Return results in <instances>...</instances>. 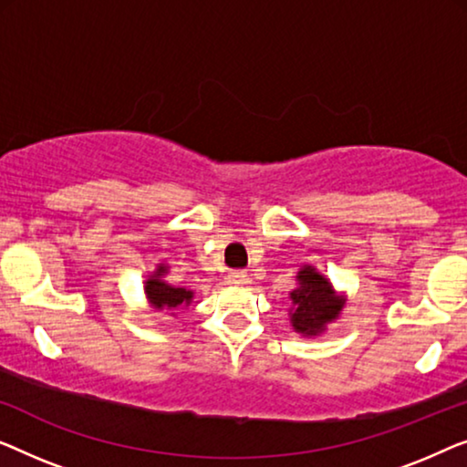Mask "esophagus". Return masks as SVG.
Here are the masks:
<instances>
[{"label": "esophagus", "instance_id": "obj_1", "mask_svg": "<svg viewBox=\"0 0 467 467\" xmlns=\"http://www.w3.org/2000/svg\"><path fill=\"white\" fill-rule=\"evenodd\" d=\"M228 281H231V284H234V285H243V284H247V281H249V275L245 271H231V273H228Z\"/></svg>", "mask_w": 467, "mask_h": 467}]
</instances>
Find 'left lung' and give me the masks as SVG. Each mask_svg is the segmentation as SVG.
Wrapping results in <instances>:
<instances>
[{"label": "left lung", "instance_id": "1", "mask_svg": "<svg viewBox=\"0 0 467 467\" xmlns=\"http://www.w3.org/2000/svg\"><path fill=\"white\" fill-rule=\"evenodd\" d=\"M298 287L290 292V321L294 330L305 337H317L326 326L338 317L345 298H340L330 281L313 266H302L296 275Z\"/></svg>", "mask_w": 467, "mask_h": 467}]
</instances>
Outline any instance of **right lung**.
I'll use <instances>...</instances> for the list:
<instances>
[{
  "label": "right lung",
  "instance_id": "add662e5",
  "mask_svg": "<svg viewBox=\"0 0 467 467\" xmlns=\"http://www.w3.org/2000/svg\"><path fill=\"white\" fill-rule=\"evenodd\" d=\"M165 273H167V266L159 265L156 266L154 275H150L146 285H143L150 305H152L154 308L190 306V302H192V298H194V292L186 290V287L169 285L167 281H162V275Z\"/></svg>",
  "mask_w": 467,
  "mask_h": 467
}]
</instances>
